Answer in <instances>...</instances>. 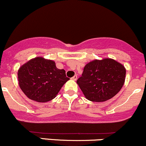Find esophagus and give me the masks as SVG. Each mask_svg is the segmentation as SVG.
<instances>
[{
    "mask_svg": "<svg viewBox=\"0 0 146 146\" xmlns=\"http://www.w3.org/2000/svg\"><path fill=\"white\" fill-rule=\"evenodd\" d=\"M72 80H74V81H76V79H77V75H76V74H75L74 76L72 78Z\"/></svg>",
    "mask_w": 146,
    "mask_h": 146,
    "instance_id": "esophagus-1",
    "label": "esophagus"
}]
</instances>
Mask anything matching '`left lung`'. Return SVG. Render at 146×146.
I'll list each match as a JSON object with an SVG mask.
<instances>
[{"label": "left lung", "instance_id": "obj_1", "mask_svg": "<svg viewBox=\"0 0 146 146\" xmlns=\"http://www.w3.org/2000/svg\"><path fill=\"white\" fill-rule=\"evenodd\" d=\"M125 76L123 64L112 58H104L87 63L76 83L88 100L104 102L117 94Z\"/></svg>", "mask_w": 146, "mask_h": 146}]
</instances>
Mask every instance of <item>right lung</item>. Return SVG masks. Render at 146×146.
I'll return each mask as SVG.
<instances>
[{
	"mask_svg": "<svg viewBox=\"0 0 146 146\" xmlns=\"http://www.w3.org/2000/svg\"><path fill=\"white\" fill-rule=\"evenodd\" d=\"M19 86L29 99L46 103L56 97L70 78L64 70L56 67L51 60L36 57L22 64L18 70Z\"/></svg>",
	"mask_w": 146,
	"mask_h": 146,
	"instance_id": "obj_1",
	"label": "right lung"
}]
</instances>
